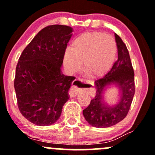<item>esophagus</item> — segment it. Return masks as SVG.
<instances>
[{"label": "esophagus", "mask_w": 155, "mask_h": 155, "mask_svg": "<svg viewBox=\"0 0 155 155\" xmlns=\"http://www.w3.org/2000/svg\"><path fill=\"white\" fill-rule=\"evenodd\" d=\"M85 84L88 85L87 86L88 88H87V90H88L89 92H92V90H93V84L90 82V81L87 82L86 84L81 83V81L78 79H76L75 81H73L70 90H69V95H70V97H75V96H76V95H77L78 92L79 91V90L81 89L79 88V87H86Z\"/></svg>", "instance_id": "esophagus-1"}]
</instances>
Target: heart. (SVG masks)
<instances>
[{
    "instance_id": "obj_1",
    "label": "heart",
    "mask_w": 155,
    "mask_h": 155,
    "mask_svg": "<svg viewBox=\"0 0 155 155\" xmlns=\"http://www.w3.org/2000/svg\"><path fill=\"white\" fill-rule=\"evenodd\" d=\"M117 46L111 35L85 32L74 39L68 49L64 64L69 71L76 72L84 62V70L92 76H102L111 68L116 58Z\"/></svg>"
}]
</instances>
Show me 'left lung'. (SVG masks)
Segmentation results:
<instances>
[{
	"mask_svg": "<svg viewBox=\"0 0 155 155\" xmlns=\"http://www.w3.org/2000/svg\"><path fill=\"white\" fill-rule=\"evenodd\" d=\"M118 59L104 77L95 81L96 95L83 110L85 120L92 126L99 128L114 125L124 120L128 113L135 94L134 71L129 51L122 38L115 33ZM114 84L120 89V100L114 107L106 106L103 92L106 86Z\"/></svg>",
	"mask_w": 155,
	"mask_h": 155,
	"instance_id": "1",
	"label": "left lung"
}]
</instances>
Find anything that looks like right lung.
Here are the masks:
<instances>
[{"instance_id": "obj_1", "label": "right lung", "mask_w": 155, "mask_h": 155, "mask_svg": "<svg viewBox=\"0 0 155 155\" xmlns=\"http://www.w3.org/2000/svg\"><path fill=\"white\" fill-rule=\"evenodd\" d=\"M69 26L53 25L40 31L23 50L16 67L15 89L22 116L38 126L54 124L60 118L74 76L61 72Z\"/></svg>"}]
</instances>
